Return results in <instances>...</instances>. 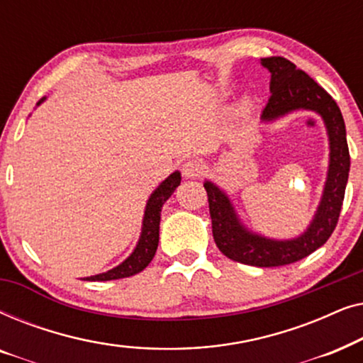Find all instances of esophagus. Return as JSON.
Returning a JSON list of instances; mask_svg holds the SVG:
<instances>
[{"mask_svg":"<svg viewBox=\"0 0 363 363\" xmlns=\"http://www.w3.org/2000/svg\"><path fill=\"white\" fill-rule=\"evenodd\" d=\"M203 170H205V167H203V163L198 160H188L185 165H183V175L186 178H198L203 175Z\"/></svg>","mask_w":363,"mask_h":363,"instance_id":"esophagus-1","label":"esophagus"}]
</instances>
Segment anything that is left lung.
I'll list each match as a JSON object with an SVG mask.
<instances>
[{
  "mask_svg": "<svg viewBox=\"0 0 363 363\" xmlns=\"http://www.w3.org/2000/svg\"><path fill=\"white\" fill-rule=\"evenodd\" d=\"M261 64L271 72V97L261 113L262 122H272L292 111L317 112L325 123L329 135V170L311 225L301 236L292 240H269L251 233L238 218L235 206L215 183L205 182L210 205L213 238L223 255L233 261L257 267L286 266L301 261L319 250L334 233L344 203L349 180L350 155L347 145L344 117L334 99L307 76L304 71L286 57L272 56L261 59Z\"/></svg>",
  "mask_w": 363,
  "mask_h": 363,
  "instance_id": "1",
  "label": "left lung"
}]
</instances>
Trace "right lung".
Wrapping results in <instances>:
<instances>
[{
	"instance_id": "add662e5",
	"label": "right lung",
	"mask_w": 363,
	"mask_h": 363,
	"mask_svg": "<svg viewBox=\"0 0 363 363\" xmlns=\"http://www.w3.org/2000/svg\"><path fill=\"white\" fill-rule=\"evenodd\" d=\"M44 99L38 102V106ZM182 175L180 172H173L167 180H163L155 191L152 193L148 198L147 206H145V215H143L142 223V233L140 240H138L135 250L130 256L127 257L122 264L113 267V269L102 272V274H96L91 277H86V281H112V279H122V277H130L137 272L145 269L150 264V261L155 256L157 247H158V231H160V213L162 206L168 198L172 196V193L177 190V186L180 185Z\"/></svg>"
}]
</instances>
